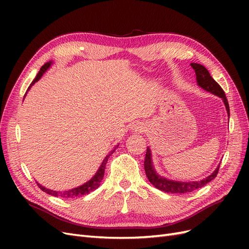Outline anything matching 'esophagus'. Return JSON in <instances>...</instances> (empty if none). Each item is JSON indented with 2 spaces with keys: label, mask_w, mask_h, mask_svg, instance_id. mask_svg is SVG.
Wrapping results in <instances>:
<instances>
[{
  "label": "esophagus",
  "mask_w": 249,
  "mask_h": 249,
  "mask_svg": "<svg viewBox=\"0 0 249 249\" xmlns=\"http://www.w3.org/2000/svg\"><path fill=\"white\" fill-rule=\"evenodd\" d=\"M134 127H135V131H138V132H142V131H144V129H145V126L143 125L142 124H135Z\"/></svg>",
  "instance_id": "esophagus-1"
}]
</instances>
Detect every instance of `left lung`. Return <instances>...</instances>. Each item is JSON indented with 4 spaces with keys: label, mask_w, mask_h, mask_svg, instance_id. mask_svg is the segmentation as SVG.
Wrapping results in <instances>:
<instances>
[{
    "label": "left lung",
    "mask_w": 249,
    "mask_h": 249,
    "mask_svg": "<svg viewBox=\"0 0 249 249\" xmlns=\"http://www.w3.org/2000/svg\"><path fill=\"white\" fill-rule=\"evenodd\" d=\"M192 69L195 71V73H196V80L198 85L203 88L207 91L212 92L213 94H216L223 100L225 107H227L228 114L230 116V106H229V102L227 96H225V93L223 91V89L220 87V85L211 77L210 72L206 69L205 66L201 64L197 63H191ZM144 169L146 177L148 180L152 183L158 189L167 192V193H189L194 190L198 189V188H201L205 185H207L211 180L214 179L217 175L218 171H219V166L216 168V170L212 173V175L209 176L207 178H203L201 180H198V182H192V183H182V182H173V180H169L166 178H163L159 177L156 173L155 169L153 168V164H152V158H150V149L147 147L146 149V154H145V160H144Z\"/></svg>",
    "instance_id": "left-lung-1"
}]
</instances>
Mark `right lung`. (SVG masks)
Segmentation results:
<instances>
[{
	"instance_id": "add662e5",
	"label": "right lung",
	"mask_w": 249,
	"mask_h": 249,
	"mask_svg": "<svg viewBox=\"0 0 249 249\" xmlns=\"http://www.w3.org/2000/svg\"><path fill=\"white\" fill-rule=\"evenodd\" d=\"M51 63H52V62H48V63H46V64H44V65L41 67L39 72L37 73L36 78L33 80V82L31 83V84H30L28 90H29L30 88H31V87L33 86V84H35V83L42 77V74L44 73V71H46L49 69ZM28 90H27V92H28ZM27 92L25 93V96H26ZM110 155H111V154H110ZM110 155H108L106 158H105L103 163H102V165H101L100 169L97 170V172H96V175H95L91 179H90L89 182H87L86 184L82 185V186H80V187H78V188H74V189H71V190H69V191H63V192H58V191L49 190V189H47V188H44V187L40 186L39 184H37V185H38L40 189H41L42 191L46 192V193L51 194V195H53V196H59V197H63V198H66V199H72V198H76V197L82 196V195H86V194L90 193L91 191L95 190L96 188L100 187V184H101L102 179H103V178H104L105 167H106V164H107V161H108V157H109Z\"/></svg>"
}]
</instances>
